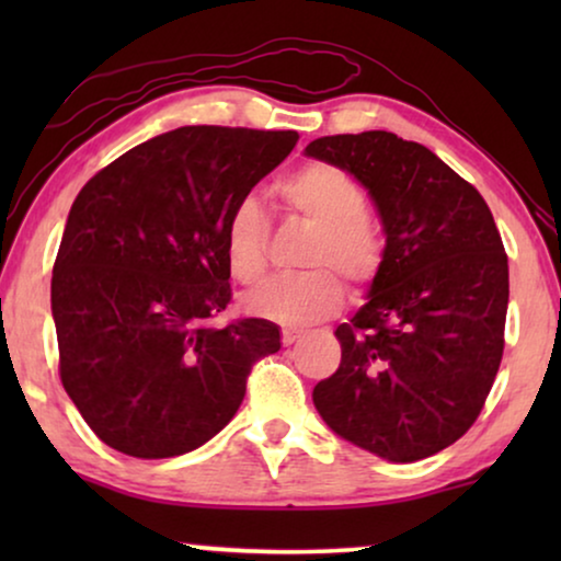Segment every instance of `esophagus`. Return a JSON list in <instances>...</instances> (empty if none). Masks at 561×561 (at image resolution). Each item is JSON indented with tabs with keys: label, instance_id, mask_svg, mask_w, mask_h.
<instances>
[{
	"label": "esophagus",
	"instance_id": "obj_1",
	"mask_svg": "<svg viewBox=\"0 0 561 561\" xmlns=\"http://www.w3.org/2000/svg\"><path fill=\"white\" fill-rule=\"evenodd\" d=\"M298 340H301V332H298V329H283V344H286V347H290V344Z\"/></svg>",
	"mask_w": 561,
	"mask_h": 561
}]
</instances>
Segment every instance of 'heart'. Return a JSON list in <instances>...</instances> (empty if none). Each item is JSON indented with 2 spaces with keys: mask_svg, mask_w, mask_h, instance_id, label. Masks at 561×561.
Returning a JSON list of instances; mask_svg holds the SVG:
<instances>
[{
  "mask_svg": "<svg viewBox=\"0 0 561 561\" xmlns=\"http://www.w3.org/2000/svg\"><path fill=\"white\" fill-rule=\"evenodd\" d=\"M278 191L290 211L317 225L306 263L319 267L298 275H278L244 294L242 304L252 317L298 327L342 306V283L327 267H336L350 280L373 278L380 263V244L375 229L363 219V188L340 168L327 163L304 165L301 171L286 175ZM265 242L267 219L257 198H240L225 225V260L232 278L240 283L263 278L267 265Z\"/></svg>",
  "mask_w": 561,
  "mask_h": 561,
  "instance_id": "b5f03b06",
  "label": "heart"
}]
</instances>
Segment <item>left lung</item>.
Wrapping results in <instances>:
<instances>
[{
  "instance_id": "obj_1",
  "label": "left lung",
  "mask_w": 561,
  "mask_h": 561,
  "mask_svg": "<svg viewBox=\"0 0 561 561\" xmlns=\"http://www.w3.org/2000/svg\"><path fill=\"white\" fill-rule=\"evenodd\" d=\"M304 152L355 175L386 234L313 405L336 436L388 462L432 457L474 424L501 367L508 257L493 214L442 158L393 133L319 137Z\"/></svg>"
}]
</instances>
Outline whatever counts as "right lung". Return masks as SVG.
<instances>
[{
  "mask_svg": "<svg viewBox=\"0 0 561 561\" xmlns=\"http://www.w3.org/2000/svg\"><path fill=\"white\" fill-rule=\"evenodd\" d=\"M296 133L179 127L99 171L68 211L50 283L60 380L106 447L194 451L240 409L248 375L280 350L265 319L227 309L232 206L296 148Z\"/></svg>",
  "mask_w": 561,
  "mask_h": 561,
  "instance_id": "1",
  "label": "right lung"
}]
</instances>
